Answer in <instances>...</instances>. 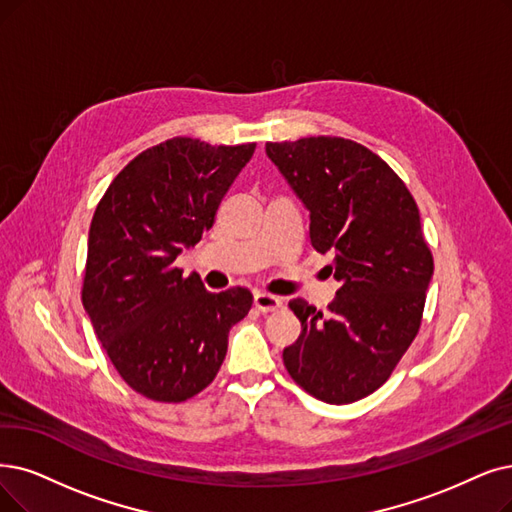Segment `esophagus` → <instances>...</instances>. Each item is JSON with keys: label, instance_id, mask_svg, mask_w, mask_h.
<instances>
[{"label": "esophagus", "instance_id": "obj_1", "mask_svg": "<svg viewBox=\"0 0 512 512\" xmlns=\"http://www.w3.org/2000/svg\"><path fill=\"white\" fill-rule=\"evenodd\" d=\"M281 298L279 296H273V294H264V292H256L254 294V306L258 311L262 313H271V311H277L281 309Z\"/></svg>", "mask_w": 512, "mask_h": 512}]
</instances>
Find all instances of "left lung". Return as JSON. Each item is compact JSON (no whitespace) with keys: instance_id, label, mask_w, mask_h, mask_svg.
<instances>
[{"instance_id":"1","label":"left lung","mask_w":512,"mask_h":512,"mask_svg":"<svg viewBox=\"0 0 512 512\" xmlns=\"http://www.w3.org/2000/svg\"><path fill=\"white\" fill-rule=\"evenodd\" d=\"M267 155L311 214V243L334 252L340 283L323 315L290 300L302 332L283 349L285 370L325 403H353L380 388L422 321L433 254L403 180L353 140L311 136L267 142Z\"/></svg>"}]
</instances>
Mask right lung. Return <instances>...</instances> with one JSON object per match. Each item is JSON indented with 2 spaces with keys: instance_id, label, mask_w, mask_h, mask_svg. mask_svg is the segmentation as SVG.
Masks as SVG:
<instances>
[{
  "instance_id": "1",
  "label": "right lung",
  "mask_w": 512,
  "mask_h": 512,
  "mask_svg": "<svg viewBox=\"0 0 512 512\" xmlns=\"http://www.w3.org/2000/svg\"><path fill=\"white\" fill-rule=\"evenodd\" d=\"M254 149L170 138L134 157L96 206L81 302L119 376L147 399L201 393L252 309L250 290L212 294L174 260L212 229Z\"/></svg>"
}]
</instances>
